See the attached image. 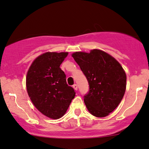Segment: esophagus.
Segmentation results:
<instances>
[{"mask_svg":"<svg viewBox=\"0 0 149 149\" xmlns=\"http://www.w3.org/2000/svg\"><path fill=\"white\" fill-rule=\"evenodd\" d=\"M73 88H74V89L75 90H77V84H74V86H73Z\"/></svg>","mask_w":149,"mask_h":149,"instance_id":"esophagus-1","label":"esophagus"}]
</instances>
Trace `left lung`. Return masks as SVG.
<instances>
[{"mask_svg":"<svg viewBox=\"0 0 149 149\" xmlns=\"http://www.w3.org/2000/svg\"><path fill=\"white\" fill-rule=\"evenodd\" d=\"M72 56L87 78L90 91L84 103L93 116L106 117L116 109L123 98L126 75L114 57L100 49L90 53L76 52Z\"/></svg>","mask_w":149,"mask_h":149,"instance_id":"8db88e82","label":"left lung"}]
</instances>
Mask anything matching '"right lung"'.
I'll return each mask as SVG.
<instances>
[{
	"instance_id": "1",
	"label": "right lung",
	"mask_w": 149,
	"mask_h": 149,
	"mask_svg": "<svg viewBox=\"0 0 149 149\" xmlns=\"http://www.w3.org/2000/svg\"><path fill=\"white\" fill-rule=\"evenodd\" d=\"M68 52H46L35 59L26 76L27 94L35 107L49 118L65 114L75 97L74 88L66 83L59 66Z\"/></svg>"
}]
</instances>
